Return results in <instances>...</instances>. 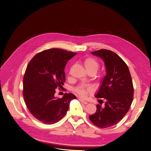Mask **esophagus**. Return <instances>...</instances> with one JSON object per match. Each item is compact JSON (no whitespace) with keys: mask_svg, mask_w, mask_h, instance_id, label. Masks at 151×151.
Returning <instances> with one entry per match:
<instances>
[{"mask_svg":"<svg viewBox=\"0 0 151 151\" xmlns=\"http://www.w3.org/2000/svg\"><path fill=\"white\" fill-rule=\"evenodd\" d=\"M79 100L81 102H82V103L85 104H87L88 103L87 101H85V100H82V99H79Z\"/></svg>","mask_w":151,"mask_h":151,"instance_id":"obj_1","label":"esophagus"}]
</instances>
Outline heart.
Instances as JSON below:
<instances>
[{
    "label": "heart",
    "instance_id": "obj_1",
    "mask_svg": "<svg viewBox=\"0 0 151 151\" xmlns=\"http://www.w3.org/2000/svg\"><path fill=\"white\" fill-rule=\"evenodd\" d=\"M84 66L87 72H93L95 73L99 68V62L94 58L89 57L84 60ZM76 91L79 94L81 97H85L88 93L91 92L90 88H84L83 86H80L76 89Z\"/></svg>",
    "mask_w": 151,
    "mask_h": 151
}]
</instances>
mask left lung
Segmentation results:
<instances>
[{"instance_id":"1","label":"left lung","mask_w":151,"mask_h":151,"mask_svg":"<svg viewBox=\"0 0 151 151\" xmlns=\"http://www.w3.org/2000/svg\"><path fill=\"white\" fill-rule=\"evenodd\" d=\"M91 53L103 60L106 75L95 95L101 98L99 103L105 100L104 106L97 104L96 113L89 118L100 128L110 127L119 122L130 109L134 94L132 79L127 64L116 54L107 50Z\"/></svg>"}]
</instances>
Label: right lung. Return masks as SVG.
Segmentation results:
<instances>
[{"mask_svg": "<svg viewBox=\"0 0 151 151\" xmlns=\"http://www.w3.org/2000/svg\"><path fill=\"white\" fill-rule=\"evenodd\" d=\"M76 54L61 49H50L36 54L30 61L23 78V95L28 109L45 124L59 121L67 113L70 103L76 97L66 94L55 96V89L65 81L67 62Z\"/></svg>", "mask_w": 151, "mask_h": 151, "instance_id": "right-lung-1", "label": "right lung"}]
</instances>
